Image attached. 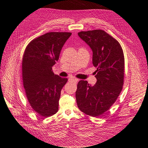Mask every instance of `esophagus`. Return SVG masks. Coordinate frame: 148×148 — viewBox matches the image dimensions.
I'll return each mask as SVG.
<instances>
[{
    "instance_id": "obj_1",
    "label": "esophagus",
    "mask_w": 148,
    "mask_h": 148,
    "mask_svg": "<svg viewBox=\"0 0 148 148\" xmlns=\"http://www.w3.org/2000/svg\"><path fill=\"white\" fill-rule=\"evenodd\" d=\"M78 81V79L74 78H69V82H76Z\"/></svg>"
}]
</instances>
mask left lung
Returning <instances> with one entry per match:
<instances>
[{
  "mask_svg": "<svg viewBox=\"0 0 148 148\" xmlns=\"http://www.w3.org/2000/svg\"><path fill=\"white\" fill-rule=\"evenodd\" d=\"M79 38L90 47L96 84L81 80L76 91L78 108L91 116H98L113 104L122 90L125 58L120 43L101 29L81 32Z\"/></svg>",
  "mask_w": 148,
  "mask_h": 148,
  "instance_id": "left-lung-1",
  "label": "left lung"
}]
</instances>
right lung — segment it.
Here are the masks:
<instances>
[{"mask_svg": "<svg viewBox=\"0 0 148 148\" xmlns=\"http://www.w3.org/2000/svg\"><path fill=\"white\" fill-rule=\"evenodd\" d=\"M72 35L67 32H50L32 40L22 59V79L26 96L34 112L48 117L58 110L61 91L67 78L55 75L52 67Z\"/></svg>", "mask_w": 148, "mask_h": 148, "instance_id": "right-lung-1", "label": "right lung"}]
</instances>
